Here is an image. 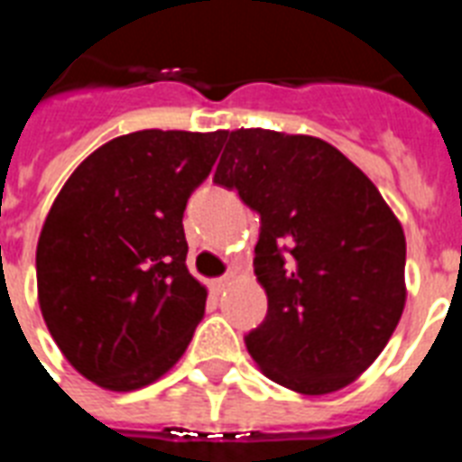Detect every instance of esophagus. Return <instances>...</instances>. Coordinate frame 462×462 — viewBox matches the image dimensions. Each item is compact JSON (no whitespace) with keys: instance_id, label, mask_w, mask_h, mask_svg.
<instances>
[{"instance_id":"obj_1","label":"esophagus","mask_w":462,"mask_h":462,"mask_svg":"<svg viewBox=\"0 0 462 462\" xmlns=\"http://www.w3.org/2000/svg\"><path fill=\"white\" fill-rule=\"evenodd\" d=\"M227 288H230V275H223V278H216V281H213V290H216V292H225Z\"/></svg>"}]
</instances>
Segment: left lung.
I'll return each mask as SVG.
<instances>
[{
	"label": "left lung",
	"instance_id": "1",
	"mask_svg": "<svg viewBox=\"0 0 462 462\" xmlns=\"http://www.w3.org/2000/svg\"><path fill=\"white\" fill-rule=\"evenodd\" d=\"M217 187L259 213L254 271L266 319L245 336L268 379L323 395L386 347L405 307V235L337 148L266 129L220 132Z\"/></svg>",
	"mask_w": 462,
	"mask_h": 462
}]
</instances>
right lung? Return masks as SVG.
I'll return each instance as SVG.
<instances>
[{"mask_svg":"<svg viewBox=\"0 0 462 462\" xmlns=\"http://www.w3.org/2000/svg\"><path fill=\"white\" fill-rule=\"evenodd\" d=\"M217 153L220 132L126 134L83 160L54 199L35 254L38 300L86 379L134 391L187 350L206 288L189 273L181 217Z\"/></svg>","mask_w":462,"mask_h":462,"instance_id":"1","label":"right lung"}]
</instances>
